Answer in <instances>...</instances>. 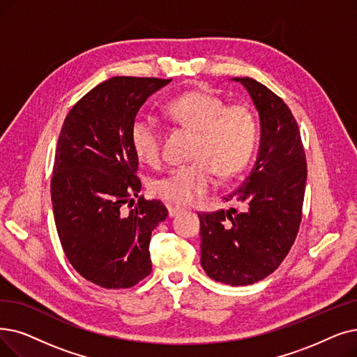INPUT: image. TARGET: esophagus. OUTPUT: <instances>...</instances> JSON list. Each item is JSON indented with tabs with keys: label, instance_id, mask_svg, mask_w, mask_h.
<instances>
[{
	"label": "esophagus",
	"instance_id": "1",
	"mask_svg": "<svg viewBox=\"0 0 357 357\" xmlns=\"http://www.w3.org/2000/svg\"><path fill=\"white\" fill-rule=\"evenodd\" d=\"M167 211H169V217H175L178 213L182 211V208H181L179 206H170V207L167 208Z\"/></svg>",
	"mask_w": 357,
	"mask_h": 357
}]
</instances>
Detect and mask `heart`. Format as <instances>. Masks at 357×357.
<instances>
[{
    "mask_svg": "<svg viewBox=\"0 0 357 357\" xmlns=\"http://www.w3.org/2000/svg\"><path fill=\"white\" fill-rule=\"evenodd\" d=\"M165 115L178 126L195 132L192 163L172 169L154 179L151 191L174 204H191L214 187V172L226 179L235 176L250 163L257 143V119L250 106L227 105L214 93L191 90L170 99ZM131 146L142 162L160 163L159 127L138 116L130 128Z\"/></svg>",
    "mask_w": 357,
    "mask_h": 357,
    "instance_id": "1",
    "label": "heart"
}]
</instances>
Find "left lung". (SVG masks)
Segmentation results:
<instances>
[{
	"label": "left lung",
	"instance_id": "8db88e82",
	"mask_svg": "<svg viewBox=\"0 0 357 357\" xmlns=\"http://www.w3.org/2000/svg\"><path fill=\"white\" fill-rule=\"evenodd\" d=\"M234 80L258 109L261 144L251 174L223 198L231 207L198 213L201 267L215 282L246 286L277 270L296 239L306 158L298 122L283 99L250 77Z\"/></svg>",
	"mask_w": 357,
	"mask_h": 357
}]
</instances>
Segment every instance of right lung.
<instances>
[{
	"label": "right lung",
	"mask_w": 357,
	"mask_h": 357,
	"mask_svg": "<svg viewBox=\"0 0 357 357\" xmlns=\"http://www.w3.org/2000/svg\"><path fill=\"white\" fill-rule=\"evenodd\" d=\"M170 82L112 77L86 93L61 128L51 179L56 231L74 270L103 289H128L151 273V231L167 208L140 195L130 128L147 98Z\"/></svg>",
	"instance_id": "right-lung-1"
}]
</instances>
